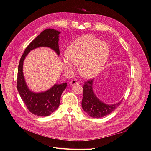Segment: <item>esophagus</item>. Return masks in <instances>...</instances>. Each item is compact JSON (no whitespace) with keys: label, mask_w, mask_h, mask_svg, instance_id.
<instances>
[{"label":"esophagus","mask_w":151,"mask_h":151,"mask_svg":"<svg viewBox=\"0 0 151 151\" xmlns=\"http://www.w3.org/2000/svg\"><path fill=\"white\" fill-rule=\"evenodd\" d=\"M78 83H79V82H78L76 80H75V79H72V80L70 81V83H69V84L73 86V85H75V84H76Z\"/></svg>","instance_id":"esophagus-1"}]
</instances>
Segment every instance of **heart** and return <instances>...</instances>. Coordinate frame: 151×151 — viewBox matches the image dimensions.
<instances>
[{
  "label": "heart",
  "mask_w": 151,
  "mask_h": 151,
  "mask_svg": "<svg viewBox=\"0 0 151 151\" xmlns=\"http://www.w3.org/2000/svg\"><path fill=\"white\" fill-rule=\"evenodd\" d=\"M109 54L107 44L91 35L77 38L68 47L61 65L68 74H72L79 65L80 74L86 78L97 75L104 67Z\"/></svg>",
  "instance_id": "b5f03b06"
}]
</instances>
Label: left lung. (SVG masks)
Wrapping results in <instances>:
<instances>
[{"mask_svg": "<svg viewBox=\"0 0 151 151\" xmlns=\"http://www.w3.org/2000/svg\"><path fill=\"white\" fill-rule=\"evenodd\" d=\"M94 79L84 82L83 86V99L82 106L84 111L91 117L100 118L113 112L120 104L121 101L115 104H106L97 98L93 88Z\"/></svg>", "mask_w": 151, "mask_h": 151, "instance_id": "left-lung-1", "label": "left lung"}]
</instances>
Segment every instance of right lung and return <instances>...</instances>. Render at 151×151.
<instances>
[{"instance_id": "add662e5", "label": "right lung", "mask_w": 151, "mask_h": 151, "mask_svg": "<svg viewBox=\"0 0 151 151\" xmlns=\"http://www.w3.org/2000/svg\"><path fill=\"white\" fill-rule=\"evenodd\" d=\"M60 34V32L53 29H45L30 43L19 60L17 74V90L28 110L39 116H49L58 108L61 94L66 88L67 83L54 84L44 92H33L29 89L25 82L23 74V63L31 51L41 47H49L59 55Z\"/></svg>"}]
</instances>
